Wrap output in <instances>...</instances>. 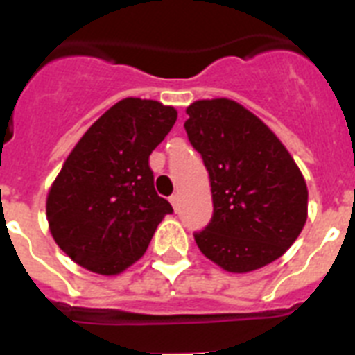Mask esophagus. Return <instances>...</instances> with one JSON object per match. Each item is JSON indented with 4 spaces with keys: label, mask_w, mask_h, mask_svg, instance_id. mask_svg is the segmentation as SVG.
I'll list each match as a JSON object with an SVG mask.
<instances>
[{
    "label": "esophagus",
    "mask_w": 355,
    "mask_h": 355,
    "mask_svg": "<svg viewBox=\"0 0 355 355\" xmlns=\"http://www.w3.org/2000/svg\"><path fill=\"white\" fill-rule=\"evenodd\" d=\"M171 205L174 206V209H178V206H180V196H178V193L171 196Z\"/></svg>",
    "instance_id": "obj_1"
}]
</instances>
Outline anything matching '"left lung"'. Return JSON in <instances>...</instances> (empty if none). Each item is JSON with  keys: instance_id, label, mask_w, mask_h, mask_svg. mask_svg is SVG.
<instances>
[{"instance_id": "8db88e82", "label": "left lung", "mask_w": 355, "mask_h": 355, "mask_svg": "<svg viewBox=\"0 0 355 355\" xmlns=\"http://www.w3.org/2000/svg\"><path fill=\"white\" fill-rule=\"evenodd\" d=\"M188 140L209 174L213 216L196 233L206 258L231 274L275 261L307 220V187L283 142L233 99H200L187 108Z\"/></svg>"}]
</instances>
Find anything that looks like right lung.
<instances>
[{"instance_id": "obj_1", "label": "right lung", "mask_w": 355, "mask_h": 355, "mask_svg": "<svg viewBox=\"0 0 355 355\" xmlns=\"http://www.w3.org/2000/svg\"><path fill=\"white\" fill-rule=\"evenodd\" d=\"M175 119L174 106L126 97L74 146L46 200L51 236L72 261L117 275L142 258L163 216L172 213L156 193L149 156Z\"/></svg>"}]
</instances>
